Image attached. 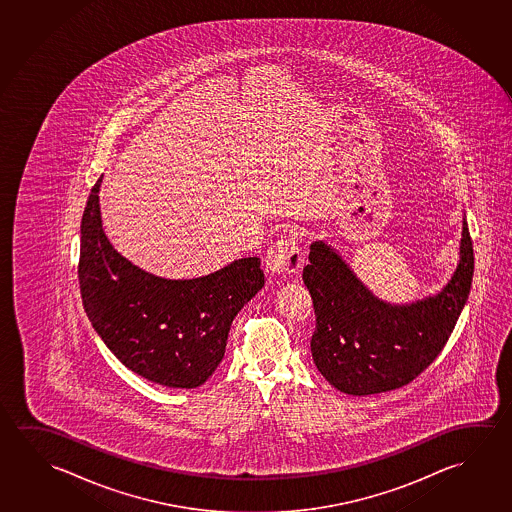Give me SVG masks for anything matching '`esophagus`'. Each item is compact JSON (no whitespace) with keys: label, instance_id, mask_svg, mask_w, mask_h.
<instances>
[{"label":"esophagus","instance_id":"esophagus-1","mask_svg":"<svg viewBox=\"0 0 512 512\" xmlns=\"http://www.w3.org/2000/svg\"><path fill=\"white\" fill-rule=\"evenodd\" d=\"M303 264L302 250L296 235H289L287 239H280L269 248L266 255V268L273 275H287L300 271Z\"/></svg>","mask_w":512,"mask_h":512}]
</instances>
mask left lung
<instances>
[{
    "mask_svg": "<svg viewBox=\"0 0 512 512\" xmlns=\"http://www.w3.org/2000/svg\"><path fill=\"white\" fill-rule=\"evenodd\" d=\"M309 260L303 284L316 312L312 359L332 386L353 396L398 389L434 362L468 302L475 266L466 214L452 278L416 302L380 300L325 241L310 244Z\"/></svg>",
    "mask_w": 512,
    "mask_h": 512,
    "instance_id": "1",
    "label": "left lung"
}]
</instances>
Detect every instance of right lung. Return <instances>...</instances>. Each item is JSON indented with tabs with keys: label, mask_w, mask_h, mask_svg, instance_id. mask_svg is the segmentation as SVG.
I'll return each mask as SVG.
<instances>
[{
	"label": "right lung",
	"mask_w": 512,
	"mask_h": 512,
	"mask_svg": "<svg viewBox=\"0 0 512 512\" xmlns=\"http://www.w3.org/2000/svg\"><path fill=\"white\" fill-rule=\"evenodd\" d=\"M101 178L80 227L78 280L85 312L110 352L137 375L173 389L202 386L225 355L237 312L264 287L260 259H237L187 280L144 271L103 232Z\"/></svg>",
	"instance_id": "obj_1"
}]
</instances>
